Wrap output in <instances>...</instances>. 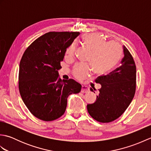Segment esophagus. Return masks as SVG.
I'll return each mask as SVG.
<instances>
[{
    "instance_id": "34e87169",
    "label": "esophagus",
    "mask_w": 151,
    "mask_h": 151,
    "mask_svg": "<svg viewBox=\"0 0 151 151\" xmlns=\"http://www.w3.org/2000/svg\"><path fill=\"white\" fill-rule=\"evenodd\" d=\"M89 89L88 86H82V89H81L82 93H87L89 91Z\"/></svg>"
}]
</instances>
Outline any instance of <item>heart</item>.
<instances>
[{"label": "heart", "mask_w": 151, "mask_h": 151, "mask_svg": "<svg viewBox=\"0 0 151 151\" xmlns=\"http://www.w3.org/2000/svg\"><path fill=\"white\" fill-rule=\"evenodd\" d=\"M82 43L91 52L89 62L94 72L103 75L113 69L117 65L123 54V49L115 41L106 42L104 37L97 34H85L82 37ZM76 46L72 43L65 52L67 58H71L75 55ZM91 71V67L84 64H78L74 67L73 75L78 80L84 79Z\"/></svg>", "instance_id": "b5f03b06"}]
</instances>
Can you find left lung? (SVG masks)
<instances>
[{
  "mask_svg": "<svg viewBox=\"0 0 151 151\" xmlns=\"http://www.w3.org/2000/svg\"><path fill=\"white\" fill-rule=\"evenodd\" d=\"M121 65L109 73L99 76L95 82L101 85L97 100L88 104L89 114L101 123H110L119 117L132 102L136 92V67L133 57L123 46ZM90 90L93 91V89Z\"/></svg>",
  "mask_w": 151,
  "mask_h": 151,
  "instance_id": "left-lung-1",
  "label": "left lung"
}]
</instances>
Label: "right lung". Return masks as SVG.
Returning a JSON list of instances; mask_svg holds the SVG:
<instances>
[{
	"label": "right lung",
	"mask_w": 151,
	"mask_h": 151,
	"mask_svg": "<svg viewBox=\"0 0 151 151\" xmlns=\"http://www.w3.org/2000/svg\"><path fill=\"white\" fill-rule=\"evenodd\" d=\"M78 32H50L38 37L24 51L19 64V89L24 104L35 117L45 121L65 113L67 97L82 86L73 79L63 80L58 70L67 48Z\"/></svg>",
	"instance_id": "obj_1"
}]
</instances>
